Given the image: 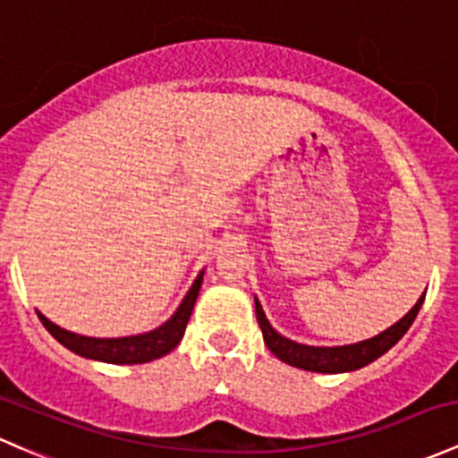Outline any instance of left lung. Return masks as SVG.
<instances>
[{
  "label": "left lung",
  "mask_w": 458,
  "mask_h": 458,
  "mask_svg": "<svg viewBox=\"0 0 458 458\" xmlns=\"http://www.w3.org/2000/svg\"><path fill=\"white\" fill-rule=\"evenodd\" d=\"M423 298H426V292L420 301L415 302L411 311L402 318V320L394 322L393 327H388L382 334L373 335V338L362 340V343L355 344H344V346H310L293 343V340L285 338V335L278 334L269 320L266 318V311H263L261 302L254 296V307H257V320L259 327L263 331V340H266L267 349L276 355L281 362L290 364V367L311 370V373H349V370H358L367 364L375 362L377 358H382L388 349H393L399 340L403 338L411 325L415 322L417 314H420Z\"/></svg>",
  "instance_id": "left-lung-1"
}]
</instances>
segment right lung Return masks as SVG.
Listing matches in <instances>:
<instances>
[{
  "mask_svg": "<svg viewBox=\"0 0 458 458\" xmlns=\"http://www.w3.org/2000/svg\"><path fill=\"white\" fill-rule=\"evenodd\" d=\"M201 281H204V269L197 274L195 283L191 285L189 293L184 296L182 305L162 327L148 331L140 335H127V338H88V335L72 334V331L61 329L52 320H47L41 311H37L38 320L43 322L47 331L59 340L65 349L74 351L81 358L98 360V362L109 364H144L151 360L162 358V355L171 353L177 344H180L182 335H184L186 325H189L192 307H195L197 293H199Z\"/></svg>",
  "mask_w": 458,
  "mask_h": 458,
  "instance_id": "add662e5",
  "label": "right lung"
}]
</instances>
